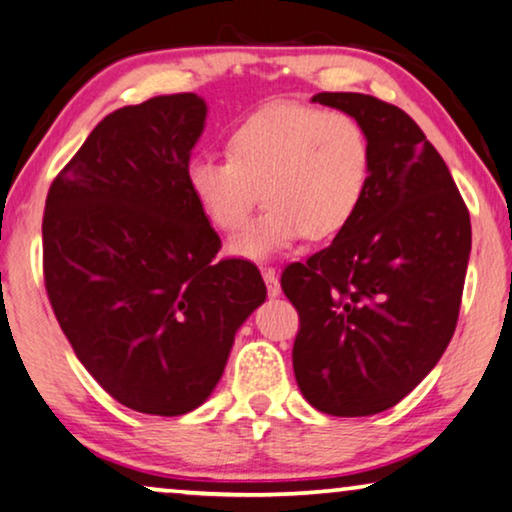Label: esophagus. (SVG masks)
Returning <instances> with one entry per match:
<instances>
[{
    "mask_svg": "<svg viewBox=\"0 0 512 512\" xmlns=\"http://www.w3.org/2000/svg\"><path fill=\"white\" fill-rule=\"evenodd\" d=\"M262 276H264L266 292H269V297H278V294H280V280L276 276V271H273V269H262Z\"/></svg>",
    "mask_w": 512,
    "mask_h": 512,
    "instance_id": "1",
    "label": "esophagus"
}]
</instances>
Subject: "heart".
Listing matches in <instances>:
<instances>
[{"instance_id":"obj_1","label":"heart","mask_w":512,"mask_h":512,"mask_svg":"<svg viewBox=\"0 0 512 512\" xmlns=\"http://www.w3.org/2000/svg\"><path fill=\"white\" fill-rule=\"evenodd\" d=\"M185 178L222 232L239 229L262 194L264 211L229 250L264 259L301 236L331 239L350 225L369 190L371 143L362 122L345 111L269 104L232 127L227 155H194Z\"/></svg>"}]
</instances>
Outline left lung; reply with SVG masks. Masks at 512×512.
<instances>
[{
    "label": "left lung",
    "instance_id": "obj_1",
    "mask_svg": "<svg viewBox=\"0 0 512 512\" xmlns=\"http://www.w3.org/2000/svg\"><path fill=\"white\" fill-rule=\"evenodd\" d=\"M313 102L362 122L371 178L331 246L280 276L299 313L294 378L322 413L376 415L422 383L455 334L469 208L443 157L399 106L359 92H320Z\"/></svg>",
    "mask_w": 512,
    "mask_h": 512
}]
</instances>
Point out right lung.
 Returning a JSON list of instances; mask_svg holds the SVG:
<instances>
[{"label": "right lung", "mask_w": 512, "mask_h": 512, "mask_svg": "<svg viewBox=\"0 0 512 512\" xmlns=\"http://www.w3.org/2000/svg\"><path fill=\"white\" fill-rule=\"evenodd\" d=\"M204 120L192 92L109 113L43 211V283L64 336L115 401L148 415L201 406L266 299L253 262H215L220 236L187 187Z\"/></svg>", "instance_id": "add662e5"}]
</instances>
